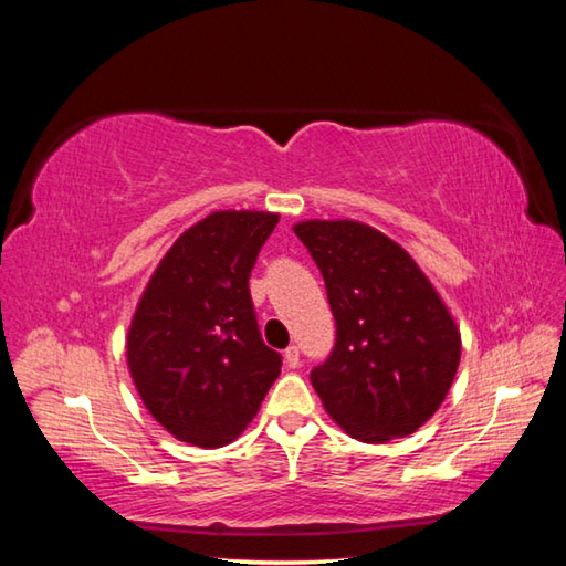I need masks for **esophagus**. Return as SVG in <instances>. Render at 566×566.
Listing matches in <instances>:
<instances>
[{"label":"esophagus","mask_w":566,"mask_h":566,"mask_svg":"<svg viewBox=\"0 0 566 566\" xmlns=\"http://www.w3.org/2000/svg\"><path fill=\"white\" fill-rule=\"evenodd\" d=\"M284 361H286V367H290V369L300 367V347H294V344H292V347H286L284 349Z\"/></svg>","instance_id":"34e87169"}]
</instances>
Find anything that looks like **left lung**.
Returning <instances> with one entry per match:
<instances>
[{
	"label": "left lung",
	"instance_id": "8db88e82",
	"mask_svg": "<svg viewBox=\"0 0 566 566\" xmlns=\"http://www.w3.org/2000/svg\"><path fill=\"white\" fill-rule=\"evenodd\" d=\"M337 324L312 387L329 417L359 442L379 444L424 424L452 387L462 339L417 262L361 222H300Z\"/></svg>",
	"mask_w": 566,
	"mask_h": 566
}]
</instances>
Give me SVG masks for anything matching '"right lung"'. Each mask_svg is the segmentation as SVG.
Segmentation results:
<instances>
[{"mask_svg": "<svg viewBox=\"0 0 566 566\" xmlns=\"http://www.w3.org/2000/svg\"><path fill=\"white\" fill-rule=\"evenodd\" d=\"M280 217L212 212L171 244L134 312L127 361L142 401L169 434L222 447L244 432L282 354L266 347L249 274Z\"/></svg>", "mask_w": 566, "mask_h": 566, "instance_id": "right-lung-1", "label": "right lung"}]
</instances>
